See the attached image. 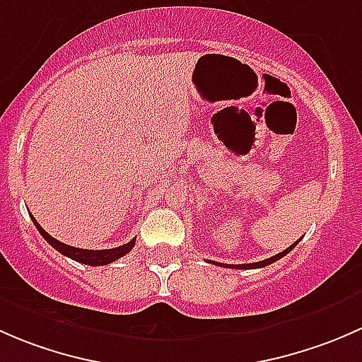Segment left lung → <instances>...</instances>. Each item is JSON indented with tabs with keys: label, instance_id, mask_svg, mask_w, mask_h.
I'll return each mask as SVG.
<instances>
[{
	"label": "left lung",
	"instance_id": "8db88e82",
	"mask_svg": "<svg viewBox=\"0 0 362 362\" xmlns=\"http://www.w3.org/2000/svg\"><path fill=\"white\" fill-rule=\"evenodd\" d=\"M298 243H299V240H298V242H296V243H293V245H291L289 249L282 250V252H280V254L273 255V257H269V259H264V261H259V262H250V264H222V262H215V264H217V266H224V268H236V269H247V268H264V266L272 264V262L279 261V259H282L284 255H287V254H289V252L293 250L294 247L298 245ZM210 262H214V261H210Z\"/></svg>",
	"mask_w": 362,
	"mask_h": 362
}]
</instances>
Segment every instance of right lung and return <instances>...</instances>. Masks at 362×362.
I'll list each match as a JSON object with an SVG mask.
<instances>
[{
  "instance_id": "add662e5",
  "label": "right lung",
  "mask_w": 362,
  "mask_h": 362,
  "mask_svg": "<svg viewBox=\"0 0 362 362\" xmlns=\"http://www.w3.org/2000/svg\"><path fill=\"white\" fill-rule=\"evenodd\" d=\"M31 221L33 224L36 226V229L40 231V235L43 236V238L47 240V243H50V245L54 247L57 252H61L63 255H66V257L73 259V261L76 262H82V264H87V266H105V264H110V262L117 261L119 257H122V255H126L127 252H131V249L134 247V243H136V238H133L131 242H127L126 245H120V247H115V249H105V250H87V249H76V247H71V245H66V243H61L59 240L52 238V236L49 235V233L45 231V229L42 228V226L36 222V218L31 215Z\"/></svg>"
}]
</instances>
